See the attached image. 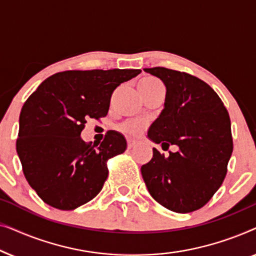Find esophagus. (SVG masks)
Here are the masks:
<instances>
[{
  "label": "esophagus",
  "instance_id": "obj_1",
  "mask_svg": "<svg viewBox=\"0 0 256 256\" xmlns=\"http://www.w3.org/2000/svg\"><path fill=\"white\" fill-rule=\"evenodd\" d=\"M135 146H136V142L135 141H128V149L135 148Z\"/></svg>",
  "mask_w": 256,
  "mask_h": 256
}]
</instances>
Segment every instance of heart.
I'll list each match as a JSON object with an SVG mask.
<instances>
[{
    "instance_id": "obj_1",
    "label": "heart",
    "mask_w": 256,
    "mask_h": 256,
    "mask_svg": "<svg viewBox=\"0 0 256 256\" xmlns=\"http://www.w3.org/2000/svg\"><path fill=\"white\" fill-rule=\"evenodd\" d=\"M163 88L164 86L162 82L152 76H144L138 82V90L144 99ZM146 128V122L143 120H129L120 126V130L128 136H138L144 132Z\"/></svg>"
}]
</instances>
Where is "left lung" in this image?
Returning <instances> with one entry per match:
<instances>
[{
	"label": "left lung",
	"mask_w": 256,
	"mask_h": 256,
	"mask_svg": "<svg viewBox=\"0 0 256 256\" xmlns=\"http://www.w3.org/2000/svg\"><path fill=\"white\" fill-rule=\"evenodd\" d=\"M166 87V104L149 128L150 140L176 152L154 156L141 168L149 194L170 211L188 213L208 204L222 186L233 152L228 112L211 86L186 72L144 68Z\"/></svg>",
	"instance_id": "1"
}]
</instances>
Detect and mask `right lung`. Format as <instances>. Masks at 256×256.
Segmentation results:
<instances>
[{"mask_svg": "<svg viewBox=\"0 0 256 256\" xmlns=\"http://www.w3.org/2000/svg\"><path fill=\"white\" fill-rule=\"evenodd\" d=\"M141 70H71L48 76L28 98L20 114L16 150L28 183L42 200L74 210L96 197L108 177V160L127 141L108 130L92 146L80 134L88 120L104 118L112 94Z\"/></svg>", "mask_w": 256, "mask_h": 256, "instance_id": "right-lung-1", "label": "right lung"}]
</instances>
